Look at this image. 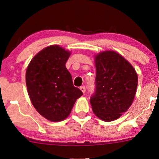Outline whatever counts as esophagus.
<instances>
[{"instance_id":"1","label":"esophagus","mask_w":159,"mask_h":159,"mask_svg":"<svg viewBox=\"0 0 159 159\" xmlns=\"http://www.w3.org/2000/svg\"><path fill=\"white\" fill-rule=\"evenodd\" d=\"M80 90H82V92L83 93H85V91H86V88H85V87H81V88H80Z\"/></svg>"}]
</instances>
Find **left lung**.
<instances>
[{"mask_svg":"<svg viewBox=\"0 0 159 159\" xmlns=\"http://www.w3.org/2000/svg\"><path fill=\"white\" fill-rule=\"evenodd\" d=\"M95 64V91L90 100L92 109L101 120H116L134 101L138 75L129 62L114 51L97 54Z\"/></svg>","mask_w":159,"mask_h":159,"instance_id":"8db88e82","label":"left lung"}]
</instances>
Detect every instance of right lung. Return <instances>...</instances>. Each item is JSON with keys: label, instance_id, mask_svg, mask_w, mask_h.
<instances>
[{"label": "right lung", "instance_id": "obj_1", "mask_svg": "<svg viewBox=\"0 0 159 159\" xmlns=\"http://www.w3.org/2000/svg\"><path fill=\"white\" fill-rule=\"evenodd\" d=\"M71 52L50 45L34 56L26 71V84L32 105L48 120L60 121L69 116L82 92L74 86L66 63Z\"/></svg>", "mask_w": 159, "mask_h": 159}]
</instances>
